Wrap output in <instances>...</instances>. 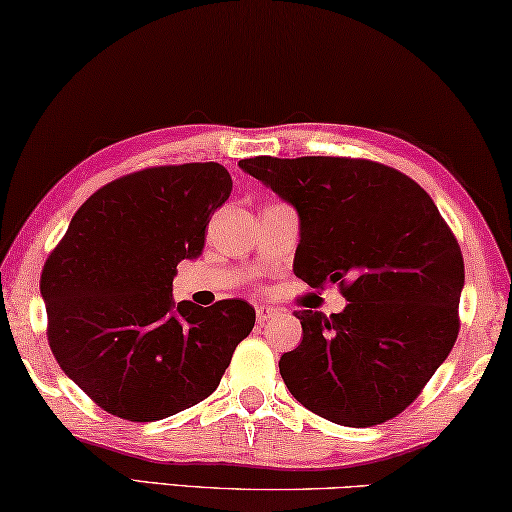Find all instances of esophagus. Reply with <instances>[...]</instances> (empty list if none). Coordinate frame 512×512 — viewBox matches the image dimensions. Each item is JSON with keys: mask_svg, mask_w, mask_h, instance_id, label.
Instances as JSON below:
<instances>
[{"mask_svg": "<svg viewBox=\"0 0 512 512\" xmlns=\"http://www.w3.org/2000/svg\"><path fill=\"white\" fill-rule=\"evenodd\" d=\"M255 312H257V323H259V326H262V323H266L269 319H273V316L280 314L278 307H273V305H257Z\"/></svg>", "mask_w": 512, "mask_h": 512, "instance_id": "obj_1", "label": "esophagus"}]
</instances>
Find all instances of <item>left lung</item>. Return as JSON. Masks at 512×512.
Segmentation results:
<instances>
[{
    "mask_svg": "<svg viewBox=\"0 0 512 512\" xmlns=\"http://www.w3.org/2000/svg\"><path fill=\"white\" fill-rule=\"evenodd\" d=\"M298 214L294 273L339 285L348 305L303 310V342L280 358L298 403L339 426L383 424L417 399L458 337L465 264L431 196L367 159H241Z\"/></svg>",
    "mask_w": 512,
    "mask_h": 512,
    "instance_id": "left-lung-1",
    "label": "left lung"
}]
</instances>
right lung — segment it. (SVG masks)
Segmentation results:
<instances>
[{
    "mask_svg": "<svg viewBox=\"0 0 512 512\" xmlns=\"http://www.w3.org/2000/svg\"><path fill=\"white\" fill-rule=\"evenodd\" d=\"M221 164L157 166L95 191L40 275L59 367L111 415L157 421L207 399L255 326L246 300L175 303L182 259L230 198Z\"/></svg>",
    "mask_w": 512,
    "mask_h": 512,
    "instance_id": "add662e5",
    "label": "right lung"
}]
</instances>
